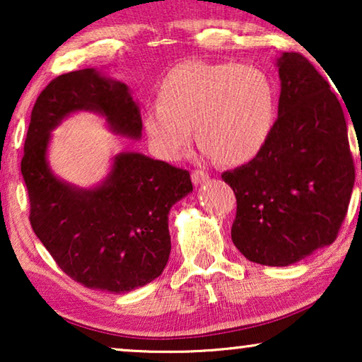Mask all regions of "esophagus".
Returning a JSON list of instances; mask_svg holds the SVG:
<instances>
[{
    "label": "esophagus",
    "mask_w": 362,
    "mask_h": 362,
    "mask_svg": "<svg viewBox=\"0 0 362 362\" xmlns=\"http://www.w3.org/2000/svg\"><path fill=\"white\" fill-rule=\"evenodd\" d=\"M191 180H192V182H194V186H199V185H202V182H206L207 180H209V175L204 171L196 170V171H192Z\"/></svg>",
    "instance_id": "34e87169"
}]
</instances>
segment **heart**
I'll use <instances>...</instances> for the list:
<instances>
[{
    "instance_id": "obj_1",
    "label": "heart",
    "mask_w": 362,
    "mask_h": 362,
    "mask_svg": "<svg viewBox=\"0 0 362 362\" xmlns=\"http://www.w3.org/2000/svg\"><path fill=\"white\" fill-rule=\"evenodd\" d=\"M275 90L259 67L187 61L173 67L158 87V102L143 110L151 150L176 160L196 135L207 155L242 165L259 155L274 132Z\"/></svg>"
}]
</instances>
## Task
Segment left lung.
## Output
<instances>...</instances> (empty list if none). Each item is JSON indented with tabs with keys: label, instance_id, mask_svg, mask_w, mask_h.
Masks as SVG:
<instances>
[{
	"label": "left lung",
	"instance_id": "left-lung-1",
	"mask_svg": "<svg viewBox=\"0 0 362 362\" xmlns=\"http://www.w3.org/2000/svg\"><path fill=\"white\" fill-rule=\"evenodd\" d=\"M279 118L254 160L222 175L235 192L232 242L250 262L286 267L333 244L354 163L336 93L298 52L276 59Z\"/></svg>",
	"mask_w": 362,
	"mask_h": 362
}]
</instances>
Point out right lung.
<instances>
[{
    "label": "right lung",
    "instance_id": "right-lung-1",
    "mask_svg": "<svg viewBox=\"0 0 362 362\" xmlns=\"http://www.w3.org/2000/svg\"><path fill=\"white\" fill-rule=\"evenodd\" d=\"M92 112L113 135L140 140L141 115L130 88L97 69L59 76L34 103L21 173L34 234L57 265L87 288L127 293L158 279L171 252L168 216L192 192L189 173L138 151L113 156L102 182L81 187L54 175L52 130Z\"/></svg>",
    "mask_w": 362,
    "mask_h": 362
}]
</instances>
